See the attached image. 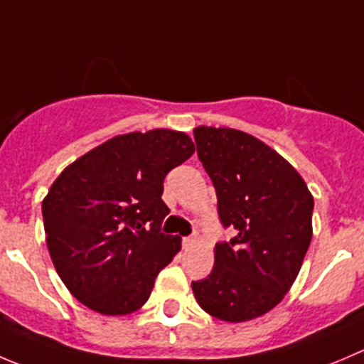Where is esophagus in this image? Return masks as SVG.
<instances>
[{
  "mask_svg": "<svg viewBox=\"0 0 364 364\" xmlns=\"http://www.w3.org/2000/svg\"><path fill=\"white\" fill-rule=\"evenodd\" d=\"M193 243H196V236H186V238H183V247H192Z\"/></svg>",
  "mask_w": 364,
  "mask_h": 364,
  "instance_id": "34e87169",
  "label": "esophagus"
}]
</instances>
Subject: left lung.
Listing matches in <instances>:
<instances>
[{
	"label": "left lung",
	"mask_w": 364,
	"mask_h": 364,
	"mask_svg": "<svg viewBox=\"0 0 364 364\" xmlns=\"http://www.w3.org/2000/svg\"><path fill=\"white\" fill-rule=\"evenodd\" d=\"M218 217L236 236L215 245L210 276L193 281L208 315L238 323L276 308L299 276L313 236V196L277 151L232 128L193 129Z\"/></svg>",
	"instance_id": "obj_1"
}]
</instances>
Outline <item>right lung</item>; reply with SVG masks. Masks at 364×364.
I'll return each instance as SVG.
<instances>
[{
	"mask_svg": "<svg viewBox=\"0 0 364 364\" xmlns=\"http://www.w3.org/2000/svg\"><path fill=\"white\" fill-rule=\"evenodd\" d=\"M196 151L174 129L126 133L85 153L42 200L49 256L67 290L108 316L142 308L154 279L181 249L161 232L164 179Z\"/></svg>",
	"mask_w": 364,
	"mask_h": 364,
	"instance_id": "1",
	"label": "right lung"
}]
</instances>
